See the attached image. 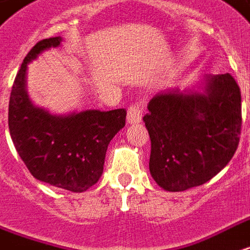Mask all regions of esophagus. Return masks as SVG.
<instances>
[{
    "instance_id": "esophagus-1",
    "label": "esophagus",
    "mask_w": 250,
    "mask_h": 250,
    "mask_svg": "<svg viewBox=\"0 0 250 250\" xmlns=\"http://www.w3.org/2000/svg\"><path fill=\"white\" fill-rule=\"evenodd\" d=\"M143 110H144V103L143 102H138L132 106H130L128 111H127V122L130 125H136L140 123L142 116H143Z\"/></svg>"
}]
</instances>
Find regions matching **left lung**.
<instances>
[{
  "label": "left lung",
  "instance_id": "1",
  "mask_svg": "<svg viewBox=\"0 0 250 250\" xmlns=\"http://www.w3.org/2000/svg\"><path fill=\"white\" fill-rule=\"evenodd\" d=\"M143 120L151 139L149 172L163 189L201 186L223 169L241 134V91L229 73L205 78L204 91H163Z\"/></svg>",
  "mask_w": 250,
  "mask_h": 250
}]
</instances>
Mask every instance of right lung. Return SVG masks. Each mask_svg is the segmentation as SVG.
Here are the masks:
<instances>
[{
	"label": "right lung",
	"instance_id": "obj_1",
	"mask_svg": "<svg viewBox=\"0 0 250 250\" xmlns=\"http://www.w3.org/2000/svg\"><path fill=\"white\" fill-rule=\"evenodd\" d=\"M62 38L42 40L27 53L13 83L9 131L17 152L37 180L71 192H84L103 173L111 139L125 125V110H86L51 115L27 97V63L61 45Z\"/></svg>",
	"mask_w": 250,
	"mask_h": 250
}]
</instances>
